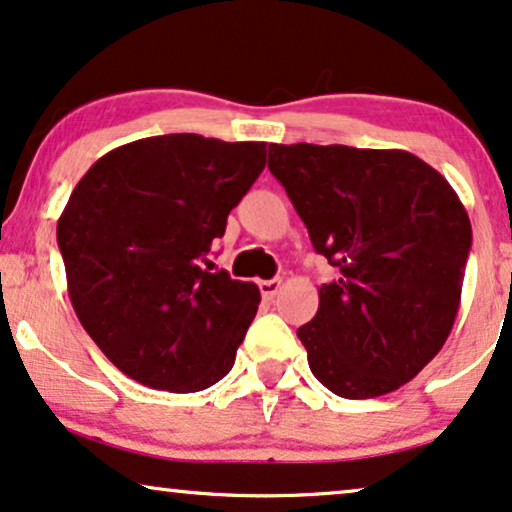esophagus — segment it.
I'll return each instance as SVG.
<instances>
[{
    "label": "esophagus",
    "instance_id": "34e87169",
    "mask_svg": "<svg viewBox=\"0 0 512 512\" xmlns=\"http://www.w3.org/2000/svg\"><path fill=\"white\" fill-rule=\"evenodd\" d=\"M281 285H283L281 278H271V281H262L260 283L262 297L264 299H274L278 295V290H281Z\"/></svg>",
    "mask_w": 512,
    "mask_h": 512
}]
</instances>
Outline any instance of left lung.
I'll return each instance as SVG.
<instances>
[{
  "mask_svg": "<svg viewBox=\"0 0 512 512\" xmlns=\"http://www.w3.org/2000/svg\"><path fill=\"white\" fill-rule=\"evenodd\" d=\"M316 252L339 269L297 330L320 384L377 398L438 356L473 243L466 208L438 170L403 149L269 145Z\"/></svg>",
  "mask_w": 512,
  "mask_h": 512,
  "instance_id": "1",
  "label": "left lung"
}]
</instances>
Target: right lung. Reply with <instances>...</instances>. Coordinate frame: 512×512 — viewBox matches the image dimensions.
<instances>
[{
    "instance_id": "add662e5",
    "label": "right lung",
    "mask_w": 512,
    "mask_h": 512,
    "mask_svg": "<svg viewBox=\"0 0 512 512\" xmlns=\"http://www.w3.org/2000/svg\"><path fill=\"white\" fill-rule=\"evenodd\" d=\"M264 163L267 142L156 135L100 156L74 187L58 220L67 292L126 377L194 393L234 367L260 290L208 257Z\"/></svg>"
}]
</instances>
